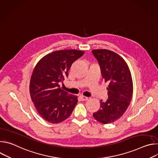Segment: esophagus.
Wrapping results in <instances>:
<instances>
[{
    "instance_id": "esophagus-1",
    "label": "esophagus",
    "mask_w": 158,
    "mask_h": 158,
    "mask_svg": "<svg viewBox=\"0 0 158 158\" xmlns=\"http://www.w3.org/2000/svg\"><path fill=\"white\" fill-rule=\"evenodd\" d=\"M80 98H81V99L82 101H87V100H88V98L87 97H85L84 96H81Z\"/></svg>"
}]
</instances>
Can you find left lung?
Segmentation results:
<instances>
[{
  "instance_id": "obj_1",
  "label": "left lung",
  "mask_w": 158,
  "mask_h": 158,
  "mask_svg": "<svg viewBox=\"0 0 158 158\" xmlns=\"http://www.w3.org/2000/svg\"><path fill=\"white\" fill-rule=\"evenodd\" d=\"M94 56L99 62L102 78L108 82V99L100 101V109L93 117L102 124L118 120L130 104L133 94V83L129 66L116 52L107 49H94Z\"/></svg>"
}]
</instances>
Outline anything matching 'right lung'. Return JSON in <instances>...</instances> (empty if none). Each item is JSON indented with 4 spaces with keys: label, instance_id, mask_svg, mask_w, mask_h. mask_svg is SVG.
Here are the masks:
<instances>
[{
    "label": "right lung",
    "instance_id": "right-lung-1",
    "mask_svg": "<svg viewBox=\"0 0 158 158\" xmlns=\"http://www.w3.org/2000/svg\"><path fill=\"white\" fill-rule=\"evenodd\" d=\"M84 54L76 49L60 50L44 56L31 75L29 92L39 115L52 124L68 118L77 103V96L69 94L59 82L68 76L73 63Z\"/></svg>",
    "mask_w": 158,
    "mask_h": 158
}]
</instances>
